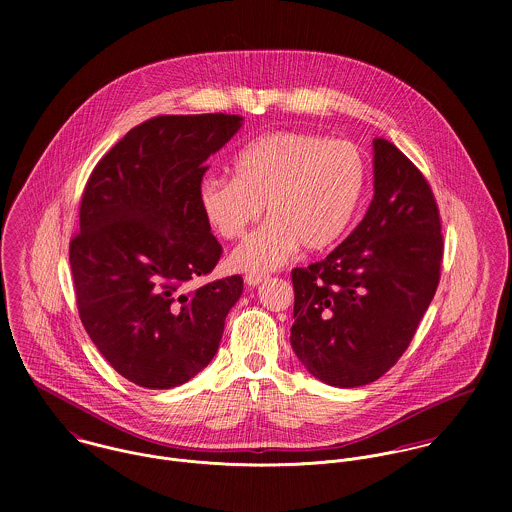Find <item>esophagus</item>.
<instances>
[{"label":"esophagus","mask_w":512,"mask_h":512,"mask_svg":"<svg viewBox=\"0 0 512 512\" xmlns=\"http://www.w3.org/2000/svg\"><path fill=\"white\" fill-rule=\"evenodd\" d=\"M266 280H268V276H266V274H258V272H250V274H246V278H244L246 286H250V288L260 286V284L266 282Z\"/></svg>","instance_id":"obj_1"}]
</instances>
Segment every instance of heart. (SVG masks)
<instances>
[{"mask_svg":"<svg viewBox=\"0 0 512 512\" xmlns=\"http://www.w3.org/2000/svg\"><path fill=\"white\" fill-rule=\"evenodd\" d=\"M365 155L351 142L305 132H278L240 149L232 179L207 177L199 205L213 230L236 240L268 220L230 256L242 272H266L288 262L297 248L323 252L337 244L363 203Z\"/></svg>","mask_w":512,"mask_h":512,"instance_id":"obj_1","label":"heart"}]
</instances>
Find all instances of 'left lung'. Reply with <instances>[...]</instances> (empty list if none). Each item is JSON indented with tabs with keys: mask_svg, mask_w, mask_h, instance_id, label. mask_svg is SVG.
I'll return each instance as SVG.
<instances>
[{
	"mask_svg": "<svg viewBox=\"0 0 512 512\" xmlns=\"http://www.w3.org/2000/svg\"><path fill=\"white\" fill-rule=\"evenodd\" d=\"M372 169L365 219L325 260L292 270L293 353L339 388L396 365L439 284L443 236L428 181L382 138L372 142Z\"/></svg>",
	"mask_w": 512,
	"mask_h": 512,
	"instance_id": "1",
	"label": "left lung"
}]
</instances>
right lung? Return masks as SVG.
<instances>
[{
    "label": "right lung",
    "instance_id": "add662e5",
    "mask_svg": "<svg viewBox=\"0 0 512 512\" xmlns=\"http://www.w3.org/2000/svg\"><path fill=\"white\" fill-rule=\"evenodd\" d=\"M242 126L236 114L157 116L94 167L80 201L71 270L80 321L130 382L165 390L219 351L242 278L191 288L222 248L199 205L205 161Z\"/></svg>",
    "mask_w": 512,
    "mask_h": 512
}]
</instances>
